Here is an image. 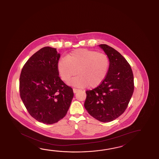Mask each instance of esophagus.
Returning <instances> with one entry per match:
<instances>
[{
  "label": "esophagus",
  "mask_w": 159,
  "mask_h": 159,
  "mask_svg": "<svg viewBox=\"0 0 159 159\" xmlns=\"http://www.w3.org/2000/svg\"><path fill=\"white\" fill-rule=\"evenodd\" d=\"M73 93H77V92H78L79 90H78V89H73Z\"/></svg>",
  "instance_id": "obj_1"
}]
</instances>
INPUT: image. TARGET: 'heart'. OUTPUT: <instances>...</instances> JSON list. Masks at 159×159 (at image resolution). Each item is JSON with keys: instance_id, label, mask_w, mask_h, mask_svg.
I'll list each match as a JSON object with an SVG mask.
<instances>
[{"instance_id": "obj_1", "label": "heart", "mask_w": 159, "mask_h": 159, "mask_svg": "<svg viewBox=\"0 0 159 159\" xmlns=\"http://www.w3.org/2000/svg\"><path fill=\"white\" fill-rule=\"evenodd\" d=\"M109 68V59L106 54L84 48L73 50L57 64L58 73L64 82L77 73L78 76L68 84L78 88L98 86L106 78Z\"/></svg>"}]
</instances>
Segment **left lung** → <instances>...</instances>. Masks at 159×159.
Here are the masks:
<instances>
[{
    "instance_id": "8db88e82",
    "label": "left lung",
    "mask_w": 159,
    "mask_h": 159,
    "mask_svg": "<svg viewBox=\"0 0 159 159\" xmlns=\"http://www.w3.org/2000/svg\"><path fill=\"white\" fill-rule=\"evenodd\" d=\"M99 46L109 58V70L99 86L86 91L84 106L93 118L107 122L118 118L126 109L134 92V76L121 53L105 44Z\"/></svg>"
}]
</instances>
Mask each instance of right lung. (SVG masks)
Returning <instances> with one entry per match:
<instances>
[{
    "mask_svg": "<svg viewBox=\"0 0 159 159\" xmlns=\"http://www.w3.org/2000/svg\"><path fill=\"white\" fill-rule=\"evenodd\" d=\"M56 48L44 47L22 68L20 94L29 114L38 121L52 124L64 118L74 96L73 89L59 77Z\"/></svg>",
    "mask_w": 159,
    "mask_h": 159,
    "instance_id": "right-lung-1",
    "label": "right lung"
}]
</instances>
